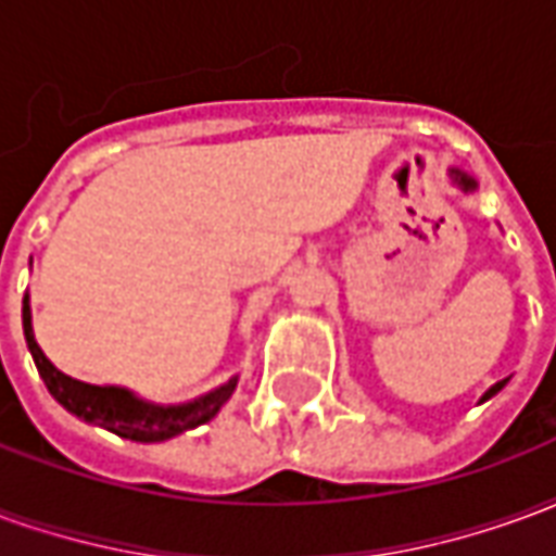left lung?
I'll list each match as a JSON object with an SVG mask.
<instances>
[{
    "label": "left lung",
    "mask_w": 556,
    "mask_h": 556,
    "mask_svg": "<svg viewBox=\"0 0 556 556\" xmlns=\"http://www.w3.org/2000/svg\"><path fill=\"white\" fill-rule=\"evenodd\" d=\"M453 175H455V184H462V187H465V190H473V181H470V178H467V175H462V172H453ZM503 387H506V381H497V384L491 387L489 393H485V396H482V402H485V399L494 396V393H501Z\"/></svg>",
    "instance_id": "obj_1"
}]
</instances>
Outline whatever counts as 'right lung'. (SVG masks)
Returning a JSON list of instances; mask_svg holds the SVG:
<instances>
[{
  "instance_id": "obj_1",
  "label": "right lung",
  "mask_w": 556,
  "mask_h": 556,
  "mask_svg": "<svg viewBox=\"0 0 556 556\" xmlns=\"http://www.w3.org/2000/svg\"><path fill=\"white\" fill-rule=\"evenodd\" d=\"M23 333H26V345L31 351V361L38 366V375L43 378V384L50 390V396L67 408L71 414H77L86 422H94L101 429L113 431L118 438L139 443H157L169 441L181 431H190L195 426H202L207 419L217 417V410L229 402L231 390L238 384V378H231L229 384H223L214 393L187 402V405H172V408H160V405H148L134 393H127L122 387H94L83 384L71 375L59 372L53 363L43 357V351L35 342L31 333V313L29 298H23Z\"/></svg>"
}]
</instances>
